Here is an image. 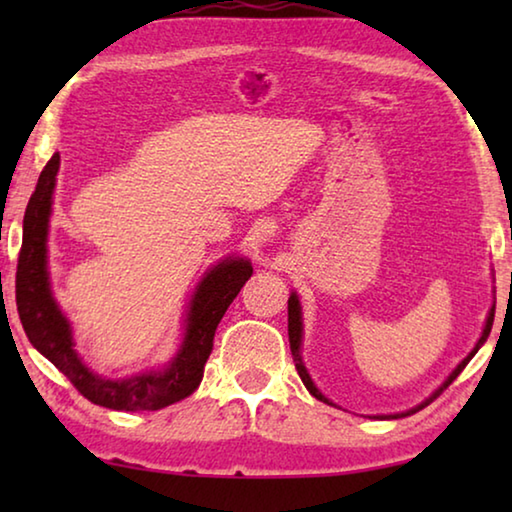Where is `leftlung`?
Segmentation results:
<instances>
[{"instance_id":"1","label":"left lung","mask_w":512,"mask_h":512,"mask_svg":"<svg viewBox=\"0 0 512 512\" xmlns=\"http://www.w3.org/2000/svg\"><path fill=\"white\" fill-rule=\"evenodd\" d=\"M492 320H495V307H490V311H488V318H485V325H483V332H481V336H479V341H476V345L472 348V352L467 354V357L458 363V366L449 372V377L443 381V384H440L436 391H433L429 397H424V400L420 402V404H415L413 409H409V411H402V413H391V415H375L377 420H397V418H406V415H411V413H415V411H420V409H424V406H427L429 402H433L436 400V397L445 391V388L452 384V381L461 375L463 372V368L467 366V363H470V359L474 357L476 352H479V348L481 345L488 341V336H490V329H492ZM289 343H291V354H293V361H296V370H298V375H300V379H302V384L307 386V391L316 397V400H320V402H325V404H332V406H336L332 400H327V397L320 393V388L314 384V379H311V375H309V370H307V366H305V361H302V307H300V298H298V293L296 291H291V296H289Z\"/></svg>"}]
</instances>
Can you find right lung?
I'll return each mask as SVG.
<instances>
[{"instance_id": "1", "label": "right lung", "mask_w": 512, "mask_h": 512, "mask_svg": "<svg viewBox=\"0 0 512 512\" xmlns=\"http://www.w3.org/2000/svg\"><path fill=\"white\" fill-rule=\"evenodd\" d=\"M60 155L42 169L36 192L24 212L22 250L17 259L15 300L24 332L42 357H47L90 402L112 411H158L192 395L203 379L212 352L214 332L225 309L237 298L253 266L246 257H225L203 273L183 320V341L164 368L146 370L126 379H108L88 368L76 352L74 332L60 311L49 277V219L54 205Z\"/></svg>"}]
</instances>
